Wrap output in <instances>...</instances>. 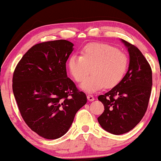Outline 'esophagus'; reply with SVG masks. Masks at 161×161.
Instances as JSON below:
<instances>
[{"instance_id":"34e87169","label":"esophagus","mask_w":161,"mask_h":161,"mask_svg":"<svg viewBox=\"0 0 161 161\" xmlns=\"http://www.w3.org/2000/svg\"><path fill=\"white\" fill-rule=\"evenodd\" d=\"M87 98H88V100H89V101H93V100H94V96L92 95V94H88V95L87 96Z\"/></svg>"}]
</instances>
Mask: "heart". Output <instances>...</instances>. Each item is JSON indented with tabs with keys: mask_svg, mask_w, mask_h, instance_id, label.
<instances>
[{
	"mask_svg": "<svg viewBox=\"0 0 161 161\" xmlns=\"http://www.w3.org/2000/svg\"><path fill=\"white\" fill-rule=\"evenodd\" d=\"M89 67L92 74L86 80ZM128 67V58L117 48L102 42H92L82 48L81 55L68 60V68L77 82H84L81 88L93 93L103 88L115 86L122 80Z\"/></svg>",
	"mask_w": 161,
	"mask_h": 161,
	"instance_id": "1",
	"label": "heart"
}]
</instances>
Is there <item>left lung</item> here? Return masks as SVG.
<instances>
[{"instance_id": "8db88e82", "label": "left lung", "mask_w": 161, "mask_h": 161, "mask_svg": "<svg viewBox=\"0 0 161 161\" xmlns=\"http://www.w3.org/2000/svg\"><path fill=\"white\" fill-rule=\"evenodd\" d=\"M121 41L129 52L128 70L117 86L98 97L104 106L98 122L102 128L115 135L129 132L142 120L152 86V68L146 58L136 46Z\"/></svg>"}]
</instances>
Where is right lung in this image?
<instances>
[{"instance_id": "right-lung-1", "label": "right lung", "mask_w": 161, "mask_h": 161, "mask_svg": "<svg viewBox=\"0 0 161 161\" xmlns=\"http://www.w3.org/2000/svg\"><path fill=\"white\" fill-rule=\"evenodd\" d=\"M73 44L65 40L43 42L23 55L13 76V92L22 119L39 136L60 138L87 103L84 92L67 77L66 62Z\"/></svg>"}]
</instances>
